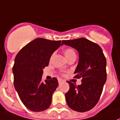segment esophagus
<instances>
[{"label": "esophagus", "instance_id": "1", "mask_svg": "<svg viewBox=\"0 0 120 120\" xmlns=\"http://www.w3.org/2000/svg\"><path fill=\"white\" fill-rule=\"evenodd\" d=\"M63 82V80H62V79H58V83H62Z\"/></svg>", "mask_w": 120, "mask_h": 120}]
</instances>
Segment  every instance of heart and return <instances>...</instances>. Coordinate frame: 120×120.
I'll return each mask as SVG.
<instances>
[{"label":"heart","mask_w":120,"mask_h":120,"mask_svg":"<svg viewBox=\"0 0 120 120\" xmlns=\"http://www.w3.org/2000/svg\"><path fill=\"white\" fill-rule=\"evenodd\" d=\"M64 55H65V57L67 58V59L69 60L71 58L75 57L76 55L75 51L73 49H71V48H68L66 49L64 51Z\"/></svg>","instance_id":"1"}]
</instances>
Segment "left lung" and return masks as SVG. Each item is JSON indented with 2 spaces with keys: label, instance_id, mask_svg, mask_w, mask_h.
<instances>
[{
  "label": "left lung",
  "instance_id": "8db88e82",
  "mask_svg": "<svg viewBox=\"0 0 120 120\" xmlns=\"http://www.w3.org/2000/svg\"><path fill=\"white\" fill-rule=\"evenodd\" d=\"M64 44L78 52L79 61L74 73L75 78H82L79 86L68 82L69 89L65 93L66 102L74 111H88L98 103L107 80L105 57L100 45L85 38L63 40Z\"/></svg>",
  "mask_w": 120,
  "mask_h": 120
}]
</instances>
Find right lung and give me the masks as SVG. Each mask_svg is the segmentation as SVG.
<instances>
[{
    "instance_id": "1",
    "label": "right lung",
    "mask_w": 120,
    "mask_h": 120,
    "mask_svg": "<svg viewBox=\"0 0 120 120\" xmlns=\"http://www.w3.org/2000/svg\"><path fill=\"white\" fill-rule=\"evenodd\" d=\"M61 40L38 38L18 52L13 68L14 86L20 100L28 109L40 112L49 107L52 96L58 86L57 79L42 81L43 69L60 47Z\"/></svg>"
}]
</instances>
